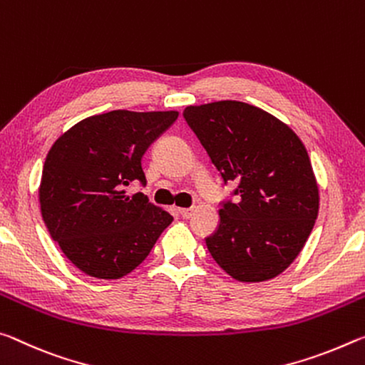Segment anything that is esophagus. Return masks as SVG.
I'll list each match as a JSON object with an SVG mask.
<instances>
[{
  "instance_id": "esophagus-1",
  "label": "esophagus",
  "mask_w": 365,
  "mask_h": 365,
  "mask_svg": "<svg viewBox=\"0 0 365 365\" xmlns=\"http://www.w3.org/2000/svg\"><path fill=\"white\" fill-rule=\"evenodd\" d=\"M178 212H179V215H181L182 218H190L192 217V213H194V208H178Z\"/></svg>"
}]
</instances>
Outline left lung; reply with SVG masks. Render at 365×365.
I'll use <instances>...</instances> for the list:
<instances>
[{
	"label": "left lung",
	"mask_w": 365,
	"mask_h": 365,
	"mask_svg": "<svg viewBox=\"0 0 365 365\" xmlns=\"http://www.w3.org/2000/svg\"><path fill=\"white\" fill-rule=\"evenodd\" d=\"M184 118L241 195L220 208L218 230L205 239L215 262L242 283L278 277L319 215V184L302 140L270 113L236 100L190 105Z\"/></svg>",
	"instance_id": "left-lung-1"
}]
</instances>
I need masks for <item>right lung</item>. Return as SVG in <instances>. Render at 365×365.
<instances>
[{"label": "right lung", "instance_id": "obj_1", "mask_svg": "<svg viewBox=\"0 0 365 365\" xmlns=\"http://www.w3.org/2000/svg\"><path fill=\"white\" fill-rule=\"evenodd\" d=\"M179 111L115 110L82 119L46 155L38 202L63 254L88 277L118 279L139 267L173 217L143 194L142 155Z\"/></svg>", "mask_w": 365, "mask_h": 365}]
</instances>
